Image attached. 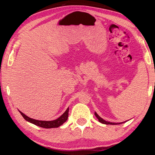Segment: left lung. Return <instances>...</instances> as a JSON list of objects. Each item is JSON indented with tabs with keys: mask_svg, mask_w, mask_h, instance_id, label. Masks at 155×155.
<instances>
[{
	"mask_svg": "<svg viewBox=\"0 0 155 155\" xmlns=\"http://www.w3.org/2000/svg\"><path fill=\"white\" fill-rule=\"evenodd\" d=\"M94 114H95V116H96V117L98 118V121L100 122V123H103V124H112V125H116V124H122V123H124V122H123V123H110V122H108V121H106V120H104L103 118H102L100 116H98V115L97 114V113H96V112H95L94 113Z\"/></svg>",
	"mask_w": 155,
	"mask_h": 155,
	"instance_id": "1",
	"label": "left lung"
}]
</instances>
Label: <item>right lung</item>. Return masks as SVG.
<instances>
[{
	"label": "right lung",
	"instance_id": "add662e5",
	"mask_svg": "<svg viewBox=\"0 0 155 155\" xmlns=\"http://www.w3.org/2000/svg\"><path fill=\"white\" fill-rule=\"evenodd\" d=\"M68 110H69V108H67V109L66 110V111L61 115L60 117H58L55 120H50V121L35 120V119H33V118L28 117V116H27V115H25L24 113H22L21 111L20 110L18 111L20 112V113L21 114L23 118H24L27 121L29 122V123L34 124L35 125H37V126H38L42 128H57L58 127H60L61 125H62L67 120L68 117Z\"/></svg>",
	"mask_w": 155,
	"mask_h": 155
}]
</instances>
